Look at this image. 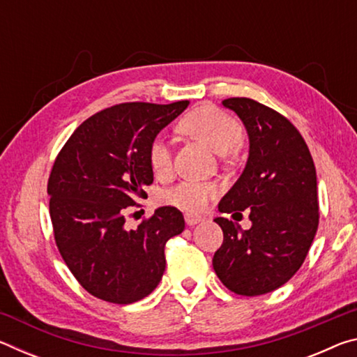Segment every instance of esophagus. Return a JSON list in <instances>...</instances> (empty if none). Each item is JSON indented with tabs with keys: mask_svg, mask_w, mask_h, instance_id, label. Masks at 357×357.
I'll use <instances>...</instances> for the list:
<instances>
[{
	"mask_svg": "<svg viewBox=\"0 0 357 357\" xmlns=\"http://www.w3.org/2000/svg\"><path fill=\"white\" fill-rule=\"evenodd\" d=\"M184 219H185V223L189 227H193V225H197V223H200L203 219L200 215H195V214H190V213H187L185 215H184Z\"/></svg>",
	"mask_w": 357,
	"mask_h": 357,
	"instance_id": "obj_1",
	"label": "esophagus"
}]
</instances>
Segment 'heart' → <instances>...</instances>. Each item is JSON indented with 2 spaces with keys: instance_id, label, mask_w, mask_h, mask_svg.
<instances>
[{
  "instance_id": "1",
  "label": "heart",
  "mask_w": 357,
  "mask_h": 357,
  "mask_svg": "<svg viewBox=\"0 0 357 357\" xmlns=\"http://www.w3.org/2000/svg\"><path fill=\"white\" fill-rule=\"evenodd\" d=\"M181 129L187 132L204 146L217 154H228L241 146L244 132L241 124L229 114L214 107H202L192 112L181 123ZM148 162L157 176H165L172 170V146L165 138L155 137L148 148ZM217 193L213 183L183 181L165 193V202L187 213H200Z\"/></svg>"
}]
</instances>
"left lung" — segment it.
<instances>
[{"instance_id": "1", "label": "left lung", "mask_w": 357, "mask_h": 357, "mask_svg": "<svg viewBox=\"0 0 357 357\" xmlns=\"http://www.w3.org/2000/svg\"><path fill=\"white\" fill-rule=\"evenodd\" d=\"M222 105L243 121L250 146L244 172L219 211H249L252 227L215 217L223 243L213 266L229 291L259 296L285 285L309 253L319 219L317 172L304 138L280 113L247 98Z\"/></svg>"}]
</instances>
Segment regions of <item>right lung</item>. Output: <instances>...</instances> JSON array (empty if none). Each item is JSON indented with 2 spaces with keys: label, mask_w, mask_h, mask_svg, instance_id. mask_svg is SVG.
Instances as JSON below:
<instances>
[{
  "label": "right lung",
  "mask_w": 357,
  "mask_h": 357,
  "mask_svg": "<svg viewBox=\"0 0 357 357\" xmlns=\"http://www.w3.org/2000/svg\"><path fill=\"white\" fill-rule=\"evenodd\" d=\"M187 105H113L78 126L59 151L47 185L53 233L70 273L96 298L132 304L164 275L165 243L183 233V213L162 206L135 229L124 227V214L153 184L151 142Z\"/></svg>",
  "instance_id": "right-lung-1"
}]
</instances>
